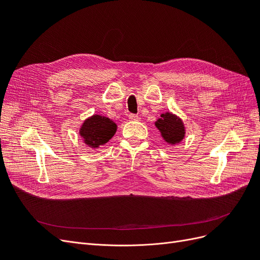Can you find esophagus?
<instances>
[{
  "label": "esophagus",
  "mask_w": 260,
  "mask_h": 260,
  "mask_svg": "<svg viewBox=\"0 0 260 260\" xmlns=\"http://www.w3.org/2000/svg\"><path fill=\"white\" fill-rule=\"evenodd\" d=\"M129 119L131 121H139L140 120V117L138 115H136V114H130L129 115Z\"/></svg>",
  "instance_id": "obj_1"
}]
</instances>
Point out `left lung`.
<instances>
[{"instance_id":"8db88e82","label":"left lung","mask_w":260,"mask_h":260,"mask_svg":"<svg viewBox=\"0 0 260 260\" xmlns=\"http://www.w3.org/2000/svg\"><path fill=\"white\" fill-rule=\"evenodd\" d=\"M155 125L159 130L162 139L171 145L180 143L185 137L183 121L172 113L161 114L160 118L155 121Z\"/></svg>"}]
</instances>
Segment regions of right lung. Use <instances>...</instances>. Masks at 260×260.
Masks as SVG:
<instances>
[{
  "label": "right lung",
  "instance_id": "add662e5",
  "mask_svg": "<svg viewBox=\"0 0 260 260\" xmlns=\"http://www.w3.org/2000/svg\"><path fill=\"white\" fill-rule=\"evenodd\" d=\"M117 131V124L108 117L93 115L81 124L79 135L83 142L92 148H99L111 140Z\"/></svg>",
  "mask_w": 260,
  "mask_h": 260
}]
</instances>
